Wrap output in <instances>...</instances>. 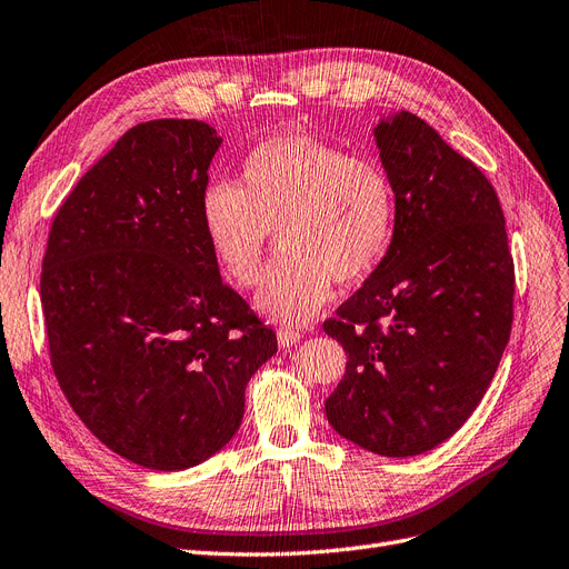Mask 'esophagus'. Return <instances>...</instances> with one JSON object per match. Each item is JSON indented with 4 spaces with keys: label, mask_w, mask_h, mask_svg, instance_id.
Segmentation results:
<instances>
[{
    "label": "esophagus",
    "mask_w": 569,
    "mask_h": 569,
    "mask_svg": "<svg viewBox=\"0 0 569 569\" xmlns=\"http://www.w3.org/2000/svg\"><path fill=\"white\" fill-rule=\"evenodd\" d=\"M299 339H301V335H299L297 329H280V331H278V346H280V348L297 346Z\"/></svg>",
    "instance_id": "1"
}]
</instances>
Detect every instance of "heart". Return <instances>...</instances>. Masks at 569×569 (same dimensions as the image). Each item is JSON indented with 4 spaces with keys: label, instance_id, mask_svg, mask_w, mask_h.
Wrapping results in <instances>:
<instances>
[{
    "label": "heart",
    "instance_id": "heart-1",
    "mask_svg": "<svg viewBox=\"0 0 569 569\" xmlns=\"http://www.w3.org/2000/svg\"><path fill=\"white\" fill-rule=\"evenodd\" d=\"M396 217L381 164L306 133L261 141L244 154L234 186H211L200 202L204 242L234 284L259 280L268 234L278 230L282 257L268 270L257 308L287 325L316 316L335 280L367 278L393 242Z\"/></svg>",
    "mask_w": 569,
    "mask_h": 569
}]
</instances>
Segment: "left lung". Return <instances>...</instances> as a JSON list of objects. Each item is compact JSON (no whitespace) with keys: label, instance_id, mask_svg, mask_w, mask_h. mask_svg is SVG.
Returning <instances> with one entry per match:
<instances>
[{"label":"left lung","instance_id":"obj_1","mask_svg":"<svg viewBox=\"0 0 569 569\" xmlns=\"http://www.w3.org/2000/svg\"><path fill=\"white\" fill-rule=\"evenodd\" d=\"M396 192L383 261L325 322L346 350L327 421L379 457L452 438L489 388L513 322V259L497 192L421 117L375 127Z\"/></svg>","mask_w":569,"mask_h":569}]
</instances>
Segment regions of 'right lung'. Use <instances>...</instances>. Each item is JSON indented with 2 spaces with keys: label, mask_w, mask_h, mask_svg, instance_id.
I'll list each match as a JSON object with an SVG mask.
<instances>
[{
  "label": "right lung",
  "mask_w": 569,
  "mask_h": 569,
  "mask_svg": "<svg viewBox=\"0 0 569 569\" xmlns=\"http://www.w3.org/2000/svg\"><path fill=\"white\" fill-rule=\"evenodd\" d=\"M223 143L198 120L129 129L58 209L42 263L53 375L91 433L152 471L234 438L244 388L278 352L223 284L200 228Z\"/></svg>",
  "instance_id": "right-lung-1"
}]
</instances>
